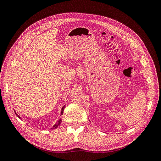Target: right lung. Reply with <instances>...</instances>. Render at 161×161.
Wrapping results in <instances>:
<instances>
[{"instance_id": "1", "label": "right lung", "mask_w": 161, "mask_h": 161, "mask_svg": "<svg viewBox=\"0 0 161 161\" xmlns=\"http://www.w3.org/2000/svg\"><path fill=\"white\" fill-rule=\"evenodd\" d=\"M64 106L62 107V111H61V115L63 114V111H64ZM15 112V113H16V116L18 117V118H20V117L18 115V114H16V111H14ZM60 122H61V119H60V120H58V122H57L54 125H53V128H51V129H54V128H57L58 125L60 124Z\"/></svg>"}]
</instances>
